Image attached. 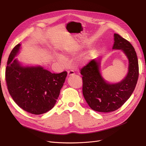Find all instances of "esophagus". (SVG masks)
<instances>
[{
    "instance_id": "obj_1",
    "label": "esophagus",
    "mask_w": 146,
    "mask_h": 146,
    "mask_svg": "<svg viewBox=\"0 0 146 146\" xmlns=\"http://www.w3.org/2000/svg\"><path fill=\"white\" fill-rule=\"evenodd\" d=\"M74 72L73 70H70V71L68 72V76L70 77V76H72L73 75H74Z\"/></svg>"
}]
</instances>
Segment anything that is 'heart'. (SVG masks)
I'll return each instance as SVG.
<instances>
[{
  "label": "heart",
  "mask_w": 146,
  "mask_h": 146,
  "mask_svg": "<svg viewBox=\"0 0 146 146\" xmlns=\"http://www.w3.org/2000/svg\"><path fill=\"white\" fill-rule=\"evenodd\" d=\"M58 59H59V60H61V61L62 60V59H62V56L61 55H58Z\"/></svg>",
  "instance_id": "1"
}]
</instances>
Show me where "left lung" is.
<instances>
[{"mask_svg": "<svg viewBox=\"0 0 146 146\" xmlns=\"http://www.w3.org/2000/svg\"><path fill=\"white\" fill-rule=\"evenodd\" d=\"M112 49L121 50L128 59L126 76L120 82L110 83L102 76V57L91 61L80 70L82 75V92L91 109L101 112L118 110L129 99L136 87L139 75L138 61L132 45L120 35L114 34Z\"/></svg>", "mask_w": 146, "mask_h": 146, "instance_id": "8db88e82", "label": "left lung"}]
</instances>
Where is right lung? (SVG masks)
Returning a JSON list of instances; mask_svg holds the SVG:
<instances>
[{"mask_svg": "<svg viewBox=\"0 0 146 146\" xmlns=\"http://www.w3.org/2000/svg\"><path fill=\"white\" fill-rule=\"evenodd\" d=\"M21 49L15 46L8 58L5 70L9 93L24 111L40 115L55 106L67 77V72L52 73L41 66H23L15 57Z\"/></svg>", "mask_w": 146, "mask_h": 146, "instance_id": "obj_1", "label": "right lung"}]
</instances>
